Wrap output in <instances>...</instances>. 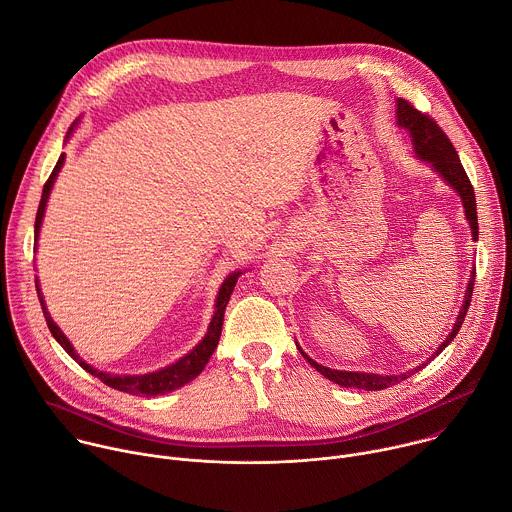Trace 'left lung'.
I'll return each mask as SVG.
<instances>
[{"label":"left lung","instance_id":"left-lung-1","mask_svg":"<svg viewBox=\"0 0 512 512\" xmlns=\"http://www.w3.org/2000/svg\"><path fill=\"white\" fill-rule=\"evenodd\" d=\"M397 121L401 127H405L409 133H411V141H413V148H415V154L423 160V162H429L431 168L435 172H440L442 178L460 194L462 202H464V208H466V218L470 221V229H472V237L474 241L478 239V214H476V196H474V188H472V182L458 158V152L452 145L450 137L444 133V129L437 125V121L415 109L409 101L405 99H399L397 101ZM474 277H476V271H472V279L468 283V291H466V300H464V306H462V312L454 324V330L450 332V336L444 340V344H440V348L435 350V354L429 358L433 360L437 354H440L454 338L456 334L460 332L462 324H464V318H466V312L470 308V300H472V289H474ZM302 350V348H300ZM302 356L312 364V367L322 373L328 381L340 385V387H354V389H362V391H381V389H387L391 385H397L399 381H405L407 377L415 375L417 371H421L425 364H421V367L409 371V373H403V375H393V377H383V375H369V373H350V371H334V369H328V367H322V364L314 362L306 352H302ZM427 360V362H429Z\"/></svg>","mask_w":512,"mask_h":512}]
</instances>
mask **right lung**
<instances>
[{
  "label": "right lung",
  "instance_id": "right-lung-1",
  "mask_svg": "<svg viewBox=\"0 0 512 512\" xmlns=\"http://www.w3.org/2000/svg\"><path fill=\"white\" fill-rule=\"evenodd\" d=\"M64 164V154L58 158L50 178L46 180L44 184V190H42V198H40V204H38V212H36V225H34V233H36V239H38V231H40V225H42V216H44V208H46V200H48V194L52 190V184L56 180V174L60 172ZM237 277L239 273H231L221 291H218V298H216V310H214V316H212V322L208 326V332L206 336L202 338V342L192 350L188 352L184 358H180L178 362L170 364V367L162 369V371H156V373H150V375H129V377H121V375H109V373H101L93 367H89V364L79 358V354L75 352V348L70 346V342L66 340V336L60 332V328L52 322L50 314L46 312V306H44V300H42V294H40V287H38V279H36V291H38V300H40V306H42V312H44V318H46V324H48V330L52 332V336L56 338V342L75 358L81 367L95 375L97 379H101V383H105L107 387L111 389H117V391H123V393H129V395H143V397H154V395H166L178 387H184L186 383H190L192 379H196L202 369L206 367V362L210 360L214 348L218 346V340H221V330H223V318H225V310H227V304L231 300V294H233V287L237 283Z\"/></svg>",
  "mask_w": 512,
  "mask_h": 512
}]
</instances>
